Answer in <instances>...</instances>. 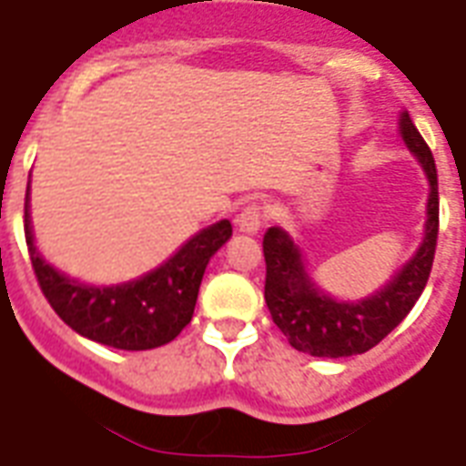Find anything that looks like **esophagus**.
Instances as JSON below:
<instances>
[{
	"label": "esophagus",
	"mask_w": 466,
	"mask_h": 466,
	"mask_svg": "<svg viewBox=\"0 0 466 466\" xmlns=\"http://www.w3.org/2000/svg\"><path fill=\"white\" fill-rule=\"evenodd\" d=\"M237 224H239V229L242 232L257 234L261 229V224H264V207L259 202H251L242 209V215L237 217Z\"/></svg>",
	"instance_id": "obj_1"
}]
</instances>
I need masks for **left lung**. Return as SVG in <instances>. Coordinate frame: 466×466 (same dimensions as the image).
Returning a JSON list of instances; mask_svg holds the SVG:
<instances>
[{
    "label": "left lung",
    "instance_id": "obj_1",
    "mask_svg": "<svg viewBox=\"0 0 466 466\" xmlns=\"http://www.w3.org/2000/svg\"><path fill=\"white\" fill-rule=\"evenodd\" d=\"M400 133L430 177V199H427L425 242L415 257L398 271L390 284L363 301L346 303L319 291L306 277L301 251L291 237L271 227L264 234V261L267 281L264 299L268 313L284 333L286 340L309 356L346 358L365 353L378 346L400 320L405 319L420 294L425 291L432 271L440 232V192H437V167L432 150L420 136L412 118L402 113Z\"/></svg>",
    "mask_w": 466,
    "mask_h": 466
}]
</instances>
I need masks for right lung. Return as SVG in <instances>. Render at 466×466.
<instances>
[{"label": "right lung", "mask_w": 466, "mask_h": 466, "mask_svg": "<svg viewBox=\"0 0 466 466\" xmlns=\"http://www.w3.org/2000/svg\"><path fill=\"white\" fill-rule=\"evenodd\" d=\"M24 234L31 267L51 309L86 339L120 350H147L170 343L192 320L205 268L232 237L229 219L195 234L175 257L137 281L123 286L78 284L41 259L29 227V198L24 202Z\"/></svg>", "instance_id": "add662e5"}]
</instances>
